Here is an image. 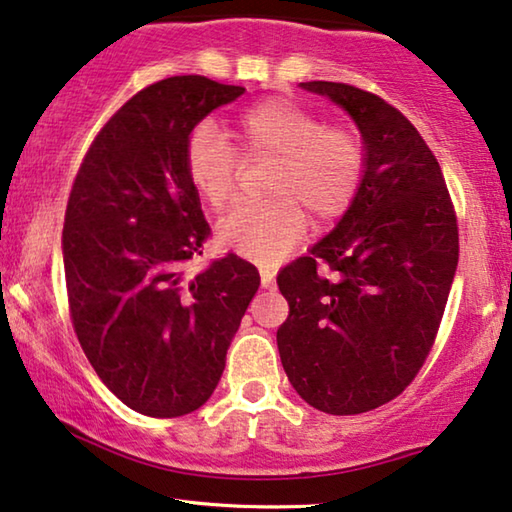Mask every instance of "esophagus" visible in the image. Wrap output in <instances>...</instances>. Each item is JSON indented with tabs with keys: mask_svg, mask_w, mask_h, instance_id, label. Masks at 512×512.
Instances as JSON below:
<instances>
[{
	"mask_svg": "<svg viewBox=\"0 0 512 512\" xmlns=\"http://www.w3.org/2000/svg\"><path fill=\"white\" fill-rule=\"evenodd\" d=\"M259 275H262V287H273V280H275V271L269 269V266H259Z\"/></svg>",
	"mask_w": 512,
	"mask_h": 512,
	"instance_id": "obj_1",
	"label": "esophagus"
}]
</instances>
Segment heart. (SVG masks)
<instances>
[{
    "label": "heart",
    "instance_id": "1",
    "mask_svg": "<svg viewBox=\"0 0 512 512\" xmlns=\"http://www.w3.org/2000/svg\"><path fill=\"white\" fill-rule=\"evenodd\" d=\"M243 157L273 159L269 193L237 205L218 223V237L243 257L269 262L303 239L307 214L316 223L342 218L367 180L369 152L358 129L326 125L291 100H262L243 109L232 125ZM193 189L209 207L223 209L237 189L241 157L212 123H200L184 150Z\"/></svg>",
    "mask_w": 512,
    "mask_h": 512
}]
</instances>
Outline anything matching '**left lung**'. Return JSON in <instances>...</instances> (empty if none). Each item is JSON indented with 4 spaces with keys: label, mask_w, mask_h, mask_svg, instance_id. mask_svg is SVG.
<instances>
[{
    "label": "left lung",
    "mask_w": 512,
    "mask_h": 512,
    "mask_svg": "<svg viewBox=\"0 0 512 512\" xmlns=\"http://www.w3.org/2000/svg\"><path fill=\"white\" fill-rule=\"evenodd\" d=\"M300 86L351 113L369 168L335 230L278 273L289 303L278 351L312 408L360 415L396 399L431 353L458 266V218L433 150L399 109L339 81Z\"/></svg>",
    "instance_id": "obj_1"
}]
</instances>
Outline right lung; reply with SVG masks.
Segmentation results:
<instances>
[{"label": "right lung", "instance_id": "add662e5", "mask_svg": "<svg viewBox=\"0 0 512 512\" xmlns=\"http://www.w3.org/2000/svg\"><path fill=\"white\" fill-rule=\"evenodd\" d=\"M246 91L202 75L168 77L104 123L72 182L63 269L75 335L113 394L173 419L207 403L259 271L227 255L186 275L209 225L186 173L191 129Z\"/></svg>", "mask_w": 512, "mask_h": 512}]
</instances>
